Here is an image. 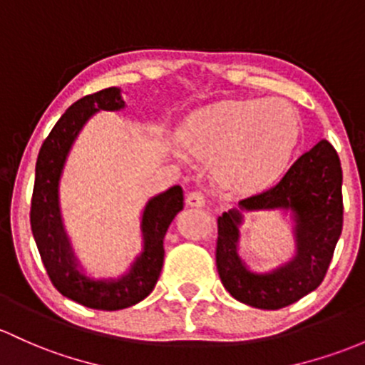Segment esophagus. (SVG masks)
Returning <instances> with one entry per match:
<instances>
[{"label": "esophagus", "mask_w": 365, "mask_h": 365, "mask_svg": "<svg viewBox=\"0 0 365 365\" xmlns=\"http://www.w3.org/2000/svg\"><path fill=\"white\" fill-rule=\"evenodd\" d=\"M186 203L190 207H203L205 205V195L202 191H191V193H187Z\"/></svg>", "instance_id": "34e87169"}]
</instances>
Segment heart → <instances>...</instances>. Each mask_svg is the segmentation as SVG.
I'll use <instances>...</instances> for the list:
<instances>
[{"mask_svg":"<svg viewBox=\"0 0 365 365\" xmlns=\"http://www.w3.org/2000/svg\"><path fill=\"white\" fill-rule=\"evenodd\" d=\"M299 120L282 99L226 101L191 116L182 140L198 158H215V175L233 191L264 186L296 148Z\"/></svg>","mask_w":365,"mask_h":365,"instance_id":"1","label":"heart"}]
</instances>
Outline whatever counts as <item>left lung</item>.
Returning a JSON list of instances; mask_svg holds the SVG:
<instances>
[{
    "label": "left lung",
    "instance_id": "8db88e82",
    "mask_svg": "<svg viewBox=\"0 0 365 365\" xmlns=\"http://www.w3.org/2000/svg\"><path fill=\"white\" fill-rule=\"evenodd\" d=\"M343 172L339 156L322 139L303 153L282 179L261 193L240 200L247 210L291 209L296 212L297 256L284 268L256 275L237 254V210L217 217L215 264L235 299L261 309H278L296 303L322 284L343 230Z\"/></svg>",
    "mask_w": 365,
    "mask_h": 365
}]
</instances>
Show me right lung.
Masks as SVG:
<instances>
[{
  "instance_id": "right-lung-1",
  "label": "right lung",
  "mask_w": 365,
  "mask_h": 365,
  "mask_svg": "<svg viewBox=\"0 0 365 365\" xmlns=\"http://www.w3.org/2000/svg\"><path fill=\"white\" fill-rule=\"evenodd\" d=\"M123 101L120 90L109 87L81 97L58 118L56 127L43 140L36 160L33 198H31V230L40 252L46 275L62 296L87 308L113 309L128 308L139 303L155 289L163 266V238L172 219L184 209V191L174 186L148 203L143 215L146 244L144 252L128 275L115 282H93L81 275L74 264L68 238L62 231L57 207V182L71 148L85 121L99 109H120Z\"/></svg>"
}]
</instances>
